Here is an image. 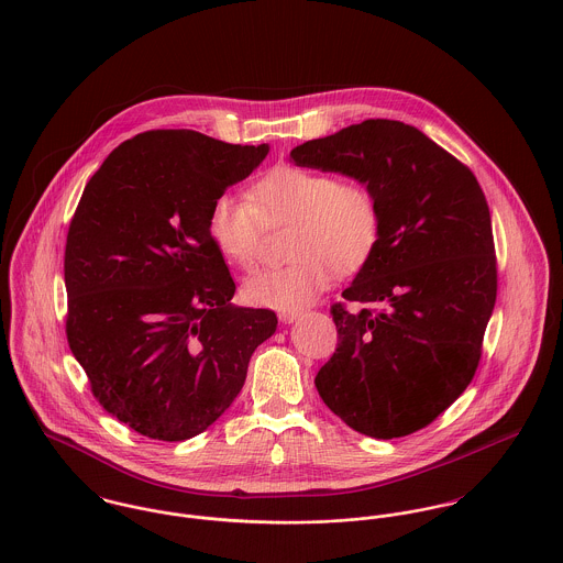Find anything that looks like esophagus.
I'll use <instances>...</instances> for the list:
<instances>
[{
    "label": "esophagus",
    "instance_id": "obj_1",
    "mask_svg": "<svg viewBox=\"0 0 563 563\" xmlns=\"http://www.w3.org/2000/svg\"><path fill=\"white\" fill-rule=\"evenodd\" d=\"M301 319V312H282L279 314V321L284 324H290V322H297Z\"/></svg>",
    "mask_w": 563,
    "mask_h": 563
}]
</instances>
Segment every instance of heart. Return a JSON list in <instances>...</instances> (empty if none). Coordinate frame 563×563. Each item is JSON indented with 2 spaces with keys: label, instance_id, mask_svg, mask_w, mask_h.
Masks as SVG:
<instances>
[{
  "label": "heart",
  "instance_id": "heart-1",
  "mask_svg": "<svg viewBox=\"0 0 563 563\" xmlns=\"http://www.w3.org/2000/svg\"><path fill=\"white\" fill-rule=\"evenodd\" d=\"M282 223H295V262L244 282L246 301L279 312H301L333 284L335 273L360 271L382 230L377 199L366 186L303 166H279L251 188V197H217L208 236L228 262L251 268L266 225Z\"/></svg>",
  "mask_w": 563,
  "mask_h": 563
}]
</instances>
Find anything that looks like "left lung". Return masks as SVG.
Returning a JSON list of instances; mask_svg holds the SVG:
<instances>
[{"mask_svg": "<svg viewBox=\"0 0 563 563\" xmlns=\"http://www.w3.org/2000/svg\"><path fill=\"white\" fill-rule=\"evenodd\" d=\"M346 175L379 206V241L331 308L338 349L314 379L351 429L390 440L435 420L471 384L496 301L492 219L482 186L413 125L368 119L290 152Z\"/></svg>", "mask_w": 563, "mask_h": 563, "instance_id": "obj_1", "label": "left lung"}]
</instances>
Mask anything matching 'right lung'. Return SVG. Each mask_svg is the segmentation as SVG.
Here are the masks:
<instances>
[{"label":"right lung","instance_id":"right-lung-1","mask_svg":"<svg viewBox=\"0 0 563 563\" xmlns=\"http://www.w3.org/2000/svg\"><path fill=\"white\" fill-rule=\"evenodd\" d=\"M268 145L156 130L119 145L81 192L65 251L67 340L101 407L141 435L181 442L239 397L271 310L232 303L208 236L212 201Z\"/></svg>","mask_w":563,"mask_h":563}]
</instances>
